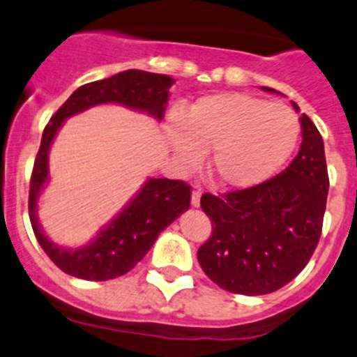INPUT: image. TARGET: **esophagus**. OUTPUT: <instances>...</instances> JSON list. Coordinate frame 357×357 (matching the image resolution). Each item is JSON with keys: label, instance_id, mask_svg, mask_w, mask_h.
<instances>
[{"label": "esophagus", "instance_id": "1", "mask_svg": "<svg viewBox=\"0 0 357 357\" xmlns=\"http://www.w3.org/2000/svg\"><path fill=\"white\" fill-rule=\"evenodd\" d=\"M201 201V190H192V196H190V204L192 206H199Z\"/></svg>", "mask_w": 357, "mask_h": 357}]
</instances>
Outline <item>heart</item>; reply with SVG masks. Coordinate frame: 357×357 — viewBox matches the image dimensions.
<instances>
[{"instance_id": "1", "label": "heart", "mask_w": 357, "mask_h": 357, "mask_svg": "<svg viewBox=\"0 0 357 357\" xmlns=\"http://www.w3.org/2000/svg\"><path fill=\"white\" fill-rule=\"evenodd\" d=\"M291 109L245 93L199 98L168 126V144L180 165L194 168L210 153L208 170L229 189L257 185L276 174L300 139Z\"/></svg>"}]
</instances>
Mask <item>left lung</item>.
Segmentation results:
<instances>
[{"label": "left lung", "instance_id": "obj_1", "mask_svg": "<svg viewBox=\"0 0 357 357\" xmlns=\"http://www.w3.org/2000/svg\"><path fill=\"white\" fill-rule=\"evenodd\" d=\"M300 123L302 146L281 174L248 189L201 196L213 231L197 260L231 294L280 290L307 266L319 243L330 187L326 158L316 125L305 114Z\"/></svg>", "mask_w": 357, "mask_h": 357}]
</instances>
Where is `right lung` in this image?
<instances>
[{
	"mask_svg": "<svg viewBox=\"0 0 357 357\" xmlns=\"http://www.w3.org/2000/svg\"><path fill=\"white\" fill-rule=\"evenodd\" d=\"M172 83L174 79L165 74L139 69L123 70L107 79L77 88L45 126L31 175L29 218L41 248L66 274L79 280L107 281L132 271L146 257L160 232L189 208L190 185L182 180L149 178L125 210L112 218L90 245L76 250L62 248L43 234L36 217L38 196L48 180V153L55 133L69 116L109 102L163 119Z\"/></svg>",
	"mask_w": 357,
	"mask_h": 357,
	"instance_id": "1",
	"label": "right lung"
}]
</instances>
